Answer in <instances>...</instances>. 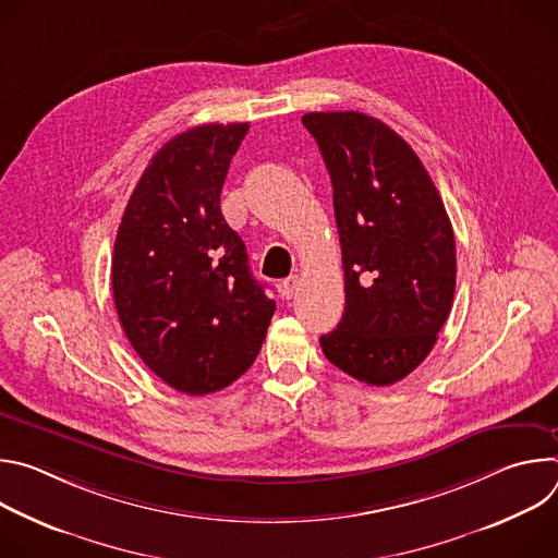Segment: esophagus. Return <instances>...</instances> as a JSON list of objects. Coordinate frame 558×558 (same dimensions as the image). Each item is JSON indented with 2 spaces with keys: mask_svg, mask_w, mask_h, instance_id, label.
I'll return each mask as SVG.
<instances>
[{
  "mask_svg": "<svg viewBox=\"0 0 558 558\" xmlns=\"http://www.w3.org/2000/svg\"><path fill=\"white\" fill-rule=\"evenodd\" d=\"M298 276H289V278H284L282 282H280V295L284 298V300H291L293 298V293L298 291Z\"/></svg>",
  "mask_w": 558,
  "mask_h": 558,
  "instance_id": "1",
  "label": "esophagus"
}]
</instances>
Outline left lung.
<instances>
[{
	"label": "left lung",
	"instance_id": "obj_1",
	"mask_svg": "<svg viewBox=\"0 0 558 558\" xmlns=\"http://www.w3.org/2000/svg\"><path fill=\"white\" fill-rule=\"evenodd\" d=\"M333 185L347 306L320 338L331 364L371 386L417 368L452 306L457 254L441 196L413 147L362 112L302 117Z\"/></svg>",
	"mask_w": 558,
	"mask_h": 558
}]
</instances>
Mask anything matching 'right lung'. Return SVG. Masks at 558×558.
<instances>
[{
    "mask_svg": "<svg viewBox=\"0 0 558 558\" xmlns=\"http://www.w3.org/2000/svg\"><path fill=\"white\" fill-rule=\"evenodd\" d=\"M247 130L250 123H207L168 141L117 231L112 293L121 327L145 366L187 395L241 377L276 311L220 211L229 163Z\"/></svg>",
    "mask_w": 558,
    "mask_h": 558,
    "instance_id": "1",
    "label": "right lung"
}]
</instances>
